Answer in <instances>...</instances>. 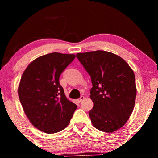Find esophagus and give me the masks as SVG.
I'll return each instance as SVG.
<instances>
[{"instance_id": "34e87169", "label": "esophagus", "mask_w": 158, "mask_h": 158, "mask_svg": "<svg viewBox=\"0 0 158 158\" xmlns=\"http://www.w3.org/2000/svg\"><path fill=\"white\" fill-rule=\"evenodd\" d=\"M84 99H85V97L82 96L81 97V98H80L79 99H77V102L81 103V102H82V101H84Z\"/></svg>"}]
</instances>
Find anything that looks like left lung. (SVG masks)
I'll list each match as a JSON object with an SVG mask.
<instances>
[{"label": "left lung", "mask_w": 158, "mask_h": 158, "mask_svg": "<svg viewBox=\"0 0 158 158\" xmlns=\"http://www.w3.org/2000/svg\"><path fill=\"white\" fill-rule=\"evenodd\" d=\"M76 57L91 77L92 124L107 133L118 130L135 107L137 87L133 70L124 59L110 52L77 53Z\"/></svg>", "instance_id": "8db88e82"}]
</instances>
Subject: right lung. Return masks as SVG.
Returning a JSON list of instances; mask_svg holds the SVG:
<instances>
[{
	"label": "right lung",
	"mask_w": 158,
	"mask_h": 158,
	"mask_svg": "<svg viewBox=\"0 0 158 158\" xmlns=\"http://www.w3.org/2000/svg\"><path fill=\"white\" fill-rule=\"evenodd\" d=\"M73 54L40 56L25 69L18 87L19 100L34 127L54 134L68 127L77 106L67 98L60 75L75 59Z\"/></svg>",
	"instance_id": "1"
}]
</instances>
